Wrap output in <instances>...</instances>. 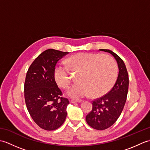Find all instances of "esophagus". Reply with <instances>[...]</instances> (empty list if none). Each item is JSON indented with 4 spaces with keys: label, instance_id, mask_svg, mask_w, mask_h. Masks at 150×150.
I'll list each match as a JSON object with an SVG mask.
<instances>
[{
    "label": "esophagus",
    "instance_id": "obj_1",
    "mask_svg": "<svg viewBox=\"0 0 150 150\" xmlns=\"http://www.w3.org/2000/svg\"><path fill=\"white\" fill-rule=\"evenodd\" d=\"M82 102V100H75V99H72L71 100V103H79Z\"/></svg>",
    "mask_w": 150,
    "mask_h": 150
}]
</instances>
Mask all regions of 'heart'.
I'll list each match as a JSON object with an SVG mask.
<instances>
[{
  "label": "heart",
  "instance_id": "1",
  "mask_svg": "<svg viewBox=\"0 0 150 150\" xmlns=\"http://www.w3.org/2000/svg\"><path fill=\"white\" fill-rule=\"evenodd\" d=\"M68 68L79 71L77 82L67 91L73 98L106 94L115 84L118 75V66L113 57L99 53H79L66 60ZM54 79L60 87L66 88L70 84L68 68L61 64L54 69Z\"/></svg>",
  "mask_w": 150,
  "mask_h": 150
}]
</instances>
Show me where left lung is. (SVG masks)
Returning <instances> with one entry per match:
<instances>
[{
	"mask_svg": "<svg viewBox=\"0 0 150 150\" xmlns=\"http://www.w3.org/2000/svg\"><path fill=\"white\" fill-rule=\"evenodd\" d=\"M100 50L111 53L116 59L119 69V76L112 89L104 96L92 101V110L86 117V120L91 128L104 130L112 126L122 113L128 95L129 77L125 64L120 57L109 50Z\"/></svg>",
	"mask_w": 150,
	"mask_h": 150,
	"instance_id": "1",
	"label": "left lung"
}]
</instances>
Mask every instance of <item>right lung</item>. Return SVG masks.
Returning a JSON list of instances; mask_svg holds the SVG:
<instances>
[{"mask_svg": "<svg viewBox=\"0 0 150 150\" xmlns=\"http://www.w3.org/2000/svg\"><path fill=\"white\" fill-rule=\"evenodd\" d=\"M68 52L49 49L35 59L26 73L24 98L28 112L40 128L55 130L62 125L69 104L54 79L57 62Z\"/></svg>", "mask_w": 150, "mask_h": 150, "instance_id": "obj_1", "label": "right lung"}]
</instances>
